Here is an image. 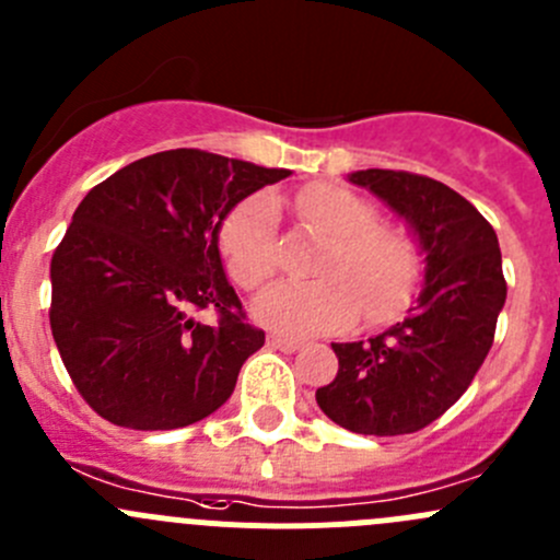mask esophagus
I'll list each match as a JSON object with an SVG mask.
<instances>
[{
    "mask_svg": "<svg viewBox=\"0 0 560 560\" xmlns=\"http://www.w3.org/2000/svg\"><path fill=\"white\" fill-rule=\"evenodd\" d=\"M268 347H273V349H279V352H298V349H301V341H298V338H287V336H268Z\"/></svg>",
    "mask_w": 560,
    "mask_h": 560,
    "instance_id": "obj_1",
    "label": "esophagus"
}]
</instances>
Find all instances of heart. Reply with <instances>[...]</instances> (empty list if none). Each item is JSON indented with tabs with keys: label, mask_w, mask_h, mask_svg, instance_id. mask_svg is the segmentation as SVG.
I'll use <instances>...</instances> for the list:
<instances>
[{
	"label": "heart",
	"mask_w": 560,
	"mask_h": 560,
	"mask_svg": "<svg viewBox=\"0 0 560 560\" xmlns=\"http://www.w3.org/2000/svg\"><path fill=\"white\" fill-rule=\"evenodd\" d=\"M295 213L327 246L308 284H273L254 301L259 325L290 336L343 330L363 312L369 325L395 319L415 295L420 259L406 235L382 228L380 213L354 191L332 184L303 186ZM224 268L244 290L265 284L279 262V206L268 191L233 208L219 233Z\"/></svg>",
	"instance_id": "heart-1"
}]
</instances>
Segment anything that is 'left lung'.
Instances as JSON below:
<instances>
[{"label":"left lung","instance_id":"left-lung-1","mask_svg":"<svg viewBox=\"0 0 560 560\" xmlns=\"http://www.w3.org/2000/svg\"><path fill=\"white\" fill-rule=\"evenodd\" d=\"M349 180L406 219L425 284L406 319L369 341L332 343L338 374L316 389V404L352 433L400 436L439 420L488 358L506 301L501 248L488 219L442 180L404 171Z\"/></svg>","mask_w":560,"mask_h":560}]
</instances>
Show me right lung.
I'll list each match as a JSON object with an SVG mask.
<instances>
[{
    "mask_svg": "<svg viewBox=\"0 0 560 560\" xmlns=\"http://www.w3.org/2000/svg\"><path fill=\"white\" fill-rule=\"evenodd\" d=\"M284 167L173 149L94 186L50 259V330L72 385L107 422L173 431L213 415L265 343L224 276L228 213ZM211 307L217 326L190 316Z\"/></svg>",
    "mask_w": 560,
    "mask_h": 560,
    "instance_id": "right-lung-1",
    "label": "right lung"
}]
</instances>
